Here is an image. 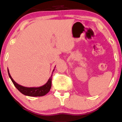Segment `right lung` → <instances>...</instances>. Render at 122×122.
<instances>
[{
	"mask_svg": "<svg viewBox=\"0 0 122 122\" xmlns=\"http://www.w3.org/2000/svg\"><path fill=\"white\" fill-rule=\"evenodd\" d=\"M54 69L53 70L52 72V74ZM8 74H9V77L11 78V81L13 82L14 86L19 91V92L22 94L28 96H32V97H38V96H42L46 95L49 92L51 86V78H52V75L49 77L47 83L39 87H26V86H22L20 84H18L16 82L14 81V80L11 77L10 75L9 70L7 68Z\"/></svg>",
	"mask_w": 122,
	"mask_h": 122,
	"instance_id": "1",
	"label": "right lung"
}]
</instances>
